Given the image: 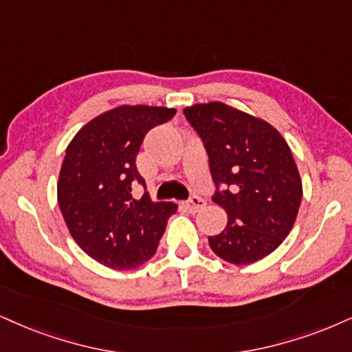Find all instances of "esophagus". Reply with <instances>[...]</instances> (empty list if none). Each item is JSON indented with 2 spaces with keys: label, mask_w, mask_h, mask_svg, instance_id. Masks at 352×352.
<instances>
[{
  "label": "esophagus",
  "mask_w": 352,
  "mask_h": 352,
  "mask_svg": "<svg viewBox=\"0 0 352 352\" xmlns=\"http://www.w3.org/2000/svg\"><path fill=\"white\" fill-rule=\"evenodd\" d=\"M183 206H184V209L189 212V214H196V212L202 210L204 207H206V201L199 196H192V197H189L188 201L183 204Z\"/></svg>",
  "instance_id": "obj_1"
}]
</instances>
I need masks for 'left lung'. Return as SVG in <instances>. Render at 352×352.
Here are the masks:
<instances>
[{"label": "left lung", "instance_id": "8db88e82", "mask_svg": "<svg viewBox=\"0 0 352 352\" xmlns=\"http://www.w3.org/2000/svg\"><path fill=\"white\" fill-rule=\"evenodd\" d=\"M184 116L209 155L215 194L227 227L209 236L214 253L232 264L271 254L296 223L302 181L287 142L266 120L214 101Z\"/></svg>", "mask_w": 352, "mask_h": 352}]
</instances>
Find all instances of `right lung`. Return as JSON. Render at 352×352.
Returning <instances> with one entry per match:
<instances>
[{"mask_svg": "<svg viewBox=\"0 0 352 352\" xmlns=\"http://www.w3.org/2000/svg\"><path fill=\"white\" fill-rule=\"evenodd\" d=\"M176 109L120 106L89 120L73 137L60 169L56 196L73 240L104 266L124 271L146 263L177 206L133 197L145 179L137 155L148 130Z\"/></svg>", "mask_w": 352, "mask_h": 352, "instance_id": "obj_1", "label": "right lung"}]
</instances>
